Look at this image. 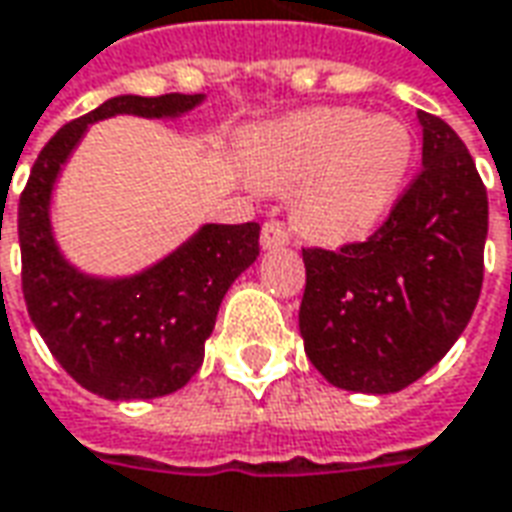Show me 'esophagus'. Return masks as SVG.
Here are the masks:
<instances>
[{"instance_id": "34e87169", "label": "esophagus", "mask_w": 512, "mask_h": 512, "mask_svg": "<svg viewBox=\"0 0 512 512\" xmlns=\"http://www.w3.org/2000/svg\"><path fill=\"white\" fill-rule=\"evenodd\" d=\"M286 242H289V228L281 220H267L262 226L264 248H284Z\"/></svg>"}]
</instances>
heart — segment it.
Here are the masks:
<instances>
[{
	"mask_svg": "<svg viewBox=\"0 0 512 512\" xmlns=\"http://www.w3.org/2000/svg\"><path fill=\"white\" fill-rule=\"evenodd\" d=\"M256 184L297 187L295 215L308 237H364L397 204L413 165V134L391 115L317 107L264 126L250 140Z\"/></svg>",
	"mask_w": 512,
	"mask_h": 512,
	"instance_id": "heart-1",
	"label": "heart"
}]
</instances>
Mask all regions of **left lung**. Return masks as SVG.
Returning a JSON list of instances; mask_svg holds the SVG:
<instances>
[{
    "mask_svg": "<svg viewBox=\"0 0 512 512\" xmlns=\"http://www.w3.org/2000/svg\"><path fill=\"white\" fill-rule=\"evenodd\" d=\"M422 170L364 242L303 248L300 333L328 383L391 394L436 366L482 289L488 195L455 129L419 110Z\"/></svg>",
    "mask_w": 512,
    "mask_h": 512,
    "instance_id": "1",
    "label": "left lung"
}]
</instances>
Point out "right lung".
Masks as SVG:
<instances>
[{
  "label": "right lung",
  "instance_id": "right-lung-1",
  "mask_svg": "<svg viewBox=\"0 0 512 512\" xmlns=\"http://www.w3.org/2000/svg\"><path fill=\"white\" fill-rule=\"evenodd\" d=\"M201 101V93L104 101L43 146L18 198L21 289L30 320L65 372L104 400L165 397L198 372L228 286L259 256V223H209L143 273L93 278L65 262L54 242V181L88 123L112 115L176 118Z\"/></svg>",
  "mask_w": 512,
  "mask_h": 512
}]
</instances>
